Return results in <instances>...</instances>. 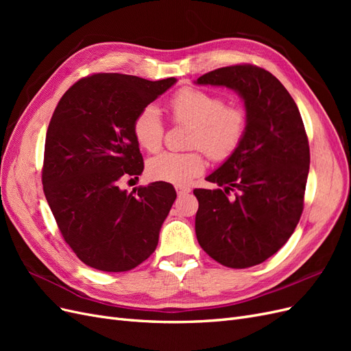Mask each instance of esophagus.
Here are the masks:
<instances>
[{
	"mask_svg": "<svg viewBox=\"0 0 351 351\" xmlns=\"http://www.w3.org/2000/svg\"><path fill=\"white\" fill-rule=\"evenodd\" d=\"M176 190H177L178 196H184V195L190 193V187H186V186H176Z\"/></svg>",
	"mask_w": 351,
	"mask_h": 351,
	"instance_id": "esophagus-1",
	"label": "esophagus"
}]
</instances>
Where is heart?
Segmentation results:
<instances>
[{
    "label": "heart",
    "instance_id": "1",
    "mask_svg": "<svg viewBox=\"0 0 351 351\" xmlns=\"http://www.w3.org/2000/svg\"><path fill=\"white\" fill-rule=\"evenodd\" d=\"M169 111L176 123L192 124L190 146L202 147L212 159L224 161L237 151L247 130V114L239 107H226L217 93L197 88H183L169 99ZM133 133L143 149L156 152L162 146L165 125L161 112L147 105L133 121ZM206 168L200 151L162 152L147 162V174L154 180L189 184Z\"/></svg>",
    "mask_w": 351,
    "mask_h": 351
}]
</instances>
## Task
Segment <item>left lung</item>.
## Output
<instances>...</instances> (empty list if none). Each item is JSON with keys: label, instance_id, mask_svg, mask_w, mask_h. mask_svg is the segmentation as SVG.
Wrapping results in <instances>:
<instances>
[{"label": "left lung", "instance_id": "1", "mask_svg": "<svg viewBox=\"0 0 351 351\" xmlns=\"http://www.w3.org/2000/svg\"><path fill=\"white\" fill-rule=\"evenodd\" d=\"M196 83L237 92L247 114L241 145L206 177L219 189L193 190L196 237L224 267L250 268L277 253L302 217L311 164L302 115L282 83L256 66L222 67Z\"/></svg>", "mask_w": 351, "mask_h": 351}]
</instances>
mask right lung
Listing matches in <instances>:
<instances>
[{
  "label": "right lung",
  "instance_id": "add662e5",
  "mask_svg": "<svg viewBox=\"0 0 351 351\" xmlns=\"http://www.w3.org/2000/svg\"><path fill=\"white\" fill-rule=\"evenodd\" d=\"M176 77L151 82L119 73L83 77L62 95L45 139L42 184L66 243L88 267L124 272L151 256L177 193L165 182L120 189L141 176L136 115Z\"/></svg>",
  "mask_w": 351,
  "mask_h": 351
}]
</instances>
